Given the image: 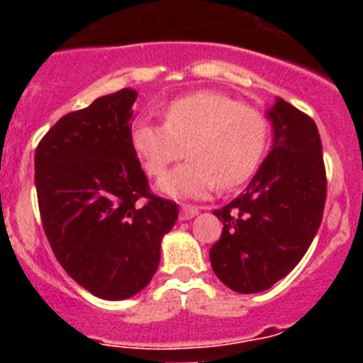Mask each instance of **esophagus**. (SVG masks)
Segmentation results:
<instances>
[{"mask_svg": "<svg viewBox=\"0 0 363 363\" xmlns=\"http://www.w3.org/2000/svg\"><path fill=\"white\" fill-rule=\"evenodd\" d=\"M198 213H200V209H198L196 205L184 203L182 205V211H179V218H182V220H191V218L196 216Z\"/></svg>", "mask_w": 363, "mask_h": 363, "instance_id": "obj_1", "label": "esophagus"}]
</instances>
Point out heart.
<instances>
[{
	"label": "heart",
	"instance_id": "heart-1",
	"mask_svg": "<svg viewBox=\"0 0 363 363\" xmlns=\"http://www.w3.org/2000/svg\"><path fill=\"white\" fill-rule=\"evenodd\" d=\"M269 140L265 114L214 91L179 96L167 105L162 123L140 121L130 147L145 172L162 178L185 154L189 162L160 184L171 196L200 198L214 187L233 189L258 169Z\"/></svg>",
	"mask_w": 363,
	"mask_h": 363
}]
</instances>
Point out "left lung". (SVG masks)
Segmentation results:
<instances>
[{"mask_svg":"<svg viewBox=\"0 0 363 363\" xmlns=\"http://www.w3.org/2000/svg\"><path fill=\"white\" fill-rule=\"evenodd\" d=\"M267 116L274 129L271 152L245 191L213 211L223 229L211 247V265L242 294L262 293L296 267L325 207L322 140L313 118L284 99Z\"/></svg>","mask_w":363,"mask_h":363,"instance_id":"8db88e82","label":"left lung"}]
</instances>
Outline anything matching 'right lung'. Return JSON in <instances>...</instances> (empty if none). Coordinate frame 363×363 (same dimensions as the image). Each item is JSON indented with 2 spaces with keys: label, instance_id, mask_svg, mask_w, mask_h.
<instances>
[{
  "label": "right lung",
  "instance_id": "add662e5",
  "mask_svg": "<svg viewBox=\"0 0 363 363\" xmlns=\"http://www.w3.org/2000/svg\"><path fill=\"white\" fill-rule=\"evenodd\" d=\"M138 94L121 89L65 114L36 147L34 184L54 256L104 300L134 296L152 280L178 205L150 192L130 147Z\"/></svg>",
  "mask_w": 363,
  "mask_h": 363
}]
</instances>
